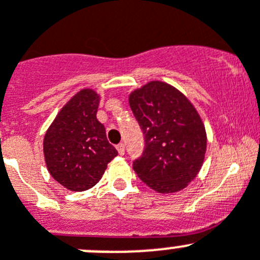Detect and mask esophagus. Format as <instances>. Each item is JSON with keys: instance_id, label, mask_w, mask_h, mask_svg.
Listing matches in <instances>:
<instances>
[{"instance_id": "1", "label": "esophagus", "mask_w": 260, "mask_h": 260, "mask_svg": "<svg viewBox=\"0 0 260 260\" xmlns=\"http://www.w3.org/2000/svg\"><path fill=\"white\" fill-rule=\"evenodd\" d=\"M116 150H118L119 155H124V152H125L124 144H118V145H116Z\"/></svg>"}]
</instances>
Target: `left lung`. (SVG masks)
Here are the masks:
<instances>
[{
    "instance_id": "1",
    "label": "left lung",
    "mask_w": 260,
    "mask_h": 260,
    "mask_svg": "<svg viewBox=\"0 0 260 260\" xmlns=\"http://www.w3.org/2000/svg\"><path fill=\"white\" fill-rule=\"evenodd\" d=\"M129 105L145 135L144 151L133 161L137 176L160 193L185 188L207 150L198 111L178 89L157 81L132 92Z\"/></svg>"
}]
</instances>
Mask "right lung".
<instances>
[{
  "instance_id": "1",
  "label": "right lung",
  "mask_w": 260,
  "mask_h": 260,
  "mask_svg": "<svg viewBox=\"0 0 260 260\" xmlns=\"http://www.w3.org/2000/svg\"><path fill=\"white\" fill-rule=\"evenodd\" d=\"M99 96L83 89L61 109L43 141L51 176L70 191H86L100 181L108 163L118 155L96 118Z\"/></svg>"
}]
</instances>
